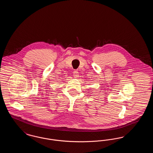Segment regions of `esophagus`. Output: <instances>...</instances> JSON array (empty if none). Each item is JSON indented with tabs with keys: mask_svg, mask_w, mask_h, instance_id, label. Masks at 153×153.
I'll list each match as a JSON object with an SVG mask.
<instances>
[{
	"mask_svg": "<svg viewBox=\"0 0 153 153\" xmlns=\"http://www.w3.org/2000/svg\"><path fill=\"white\" fill-rule=\"evenodd\" d=\"M73 76H74V78H78L79 77V72H78V71H74V72H73Z\"/></svg>",
	"mask_w": 153,
	"mask_h": 153,
	"instance_id": "esophagus-1",
	"label": "esophagus"
}]
</instances>
